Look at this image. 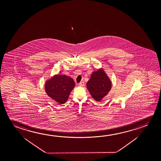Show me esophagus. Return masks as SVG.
I'll list each match as a JSON object with an SVG mask.
<instances>
[{
  "label": "esophagus",
  "instance_id": "1",
  "mask_svg": "<svg viewBox=\"0 0 161 161\" xmlns=\"http://www.w3.org/2000/svg\"><path fill=\"white\" fill-rule=\"evenodd\" d=\"M79 85L80 86H84V82H80L79 83Z\"/></svg>",
  "mask_w": 161,
  "mask_h": 161
}]
</instances>
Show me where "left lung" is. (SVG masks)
I'll return each instance as SVG.
<instances>
[{
	"label": "left lung",
	"mask_w": 161,
	"mask_h": 161,
	"mask_svg": "<svg viewBox=\"0 0 161 161\" xmlns=\"http://www.w3.org/2000/svg\"><path fill=\"white\" fill-rule=\"evenodd\" d=\"M86 87L92 98L100 102L111 90L112 82L104 69H100L92 72Z\"/></svg>",
	"instance_id": "1"
}]
</instances>
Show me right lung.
<instances>
[{
  "label": "right lung",
  "mask_w": 161,
  "mask_h": 161,
  "mask_svg": "<svg viewBox=\"0 0 161 161\" xmlns=\"http://www.w3.org/2000/svg\"><path fill=\"white\" fill-rule=\"evenodd\" d=\"M75 86L74 80L65 75H55L45 82V92L49 97L59 104L66 103Z\"/></svg>",
  "instance_id": "obj_1"
}]
</instances>
